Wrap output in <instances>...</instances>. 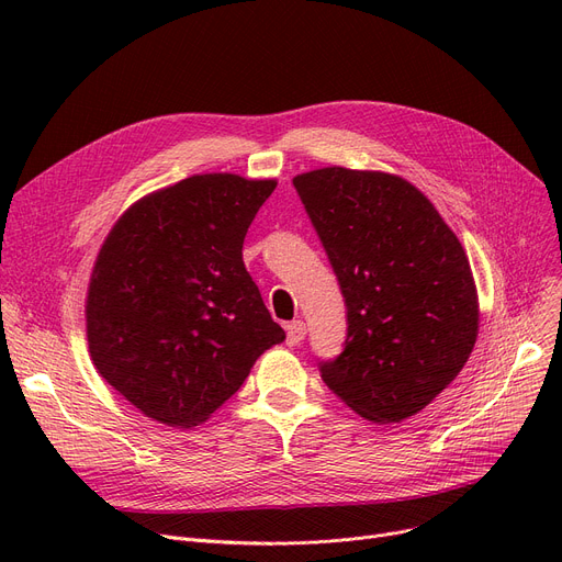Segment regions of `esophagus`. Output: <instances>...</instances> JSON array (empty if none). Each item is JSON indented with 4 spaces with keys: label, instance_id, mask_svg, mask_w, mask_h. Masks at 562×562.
Instances as JSON below:
<instances>
[{
    "label": "esophagus",
    "instance_id": "34e87169",
    "mask_svg": "<svg viewBox=\"0 0 562 562\" xmlns=\"http://www.w3.org/2000/svg\"><path fill=\"white\" fill-rule=\"evenodd\" d=\"M305 339V323L303 321H291L286 326V344L299 346Z\"/></svg>",
    "mask_w": 562,
    "mask_h": 562
}]
</instances>
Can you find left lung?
<instances>
[{"label": "left lung", "mask_w": 562, "mask_h": 562, "mask_svg": "<svg viewBox=\"0 0 562 562\" xmlns=\"http://www.w3.org/2000/svg\"><path fill=\"white\" fill-rule=\"evenodd\" d=\"M346 301L348 333L321 378L369 422L398 424L447 390L474 350L479 296L462 244L398 175L293 177Z\"/></svg>", "instance_id": "8db88e82"}]
</instances>
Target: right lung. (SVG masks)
<instances>
[{
    "instance_id": "right-lung-1",
    "label": "right lung",
    "mask_w": 562,
    "mask_h": 562,
    "mask_svg": "<svg viewBox=\"0 0 562 562\" xmlns=\"http://www.w3.org/2000/svg\"><path fill=\"white\" fill-rule=\"evenodd\" d=\"M278 187L193 175L134 202L93 266L86 299L91 360L145 417L191 428L284 341L244 263L246 232Z\"/></svg>"
}]
</instances>
